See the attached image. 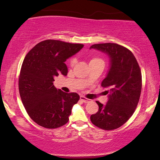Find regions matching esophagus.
Returning <instances> with one entry per match:
<instances>
[{"label":"esophagus","instance_id":"obj_1","mask_svg":"<svg viewBox=\"0 0 160 160\" xmlns=\"http://www.w3.org/2000/svg\"><path fill=\"white\" fill-rule=\"evenodd\" d=\"M80 100H81L82 102H84V103H88V102H90V100H89V98H86L84 96H80Z\"/></svg>","mask_w":160,"mask_h":160}]
</instances>
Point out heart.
I'll list each match as a JSON object with an SVG mask.
<instances>
[{"label":"heart","mask_w":160,"mask_h":160,"mask_svg":"<svg viewBox=\"0 0 160 160\" xmlns=\"http://www.w3.org/2000/svg\"><path fill=\"white\" fill-rule=\"evenodd\" d=\"M104 62V61L102 59V58H92L90 62ZM75 62H76V60H75L74 58H72V59H71V61H70V63H71V65H74Z\"/></svg>","instance_id":"heart-1"}]
</instances>
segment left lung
I'll return each mask as SVG.
<instances>
[{
    "mask_svg": "<svg viewBox=\"0 0 160 160\" xmlns=\"http://www.w3.org/2000/svg\"><path fill=\"white\" fill-rule=\"evenodd\" d=\"M106 53L110 58V68L102 86L107 88L106 104L96 102L98 111L91 115L95 126L104 130H113L122 126L132 117L140 98L141 72L133 53L117 43H98L91 46Z\"/></svg>",
    "mask_w": 160,
    "mask_h": 160,
    "instance_id": "8db88e82",
    "label": "left lung"
}]
</instances>
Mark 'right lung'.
<instances>
[{
  "mask_svg": "<svg viewBox=\"0 0 160 160\" xmlns=\"http://www.w3.org/2000/svg\"><path fill=\"white\" fill-rule=\"evenodd\" d=\"M82 47L80 43L46 40L25 57L19 74V94L28 114L39 126L56 128L68 122L80 96L56 89L53 81L59 74L67 75L65 62Z\"/></svg>",
  "mask_w": 160,
  "mask_h": 160,
  "instance_id": "right-lung-1",
  "label": "right lung"
}]
</instances>
